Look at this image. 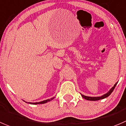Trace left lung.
<instances>
[{
  "mask_svg": "<svg viewBox=\"0 0 126 126\" xmlns=\"http://www.w3.org/2000/svg\"><path fill=\"white\" fill-rule=\"evenodd\" d=\"M117 83H116V84L114 85V87H112V88H111V89L109 91V92H108L106 94H104V95L101 96H100V97H90V96H87L83 95V94H82V96L83 97V98H85V100H90V101H97V100H101V99H104V98H106V97L109 96H110V94H111V93L113 92L114 89L115 88V87L116 86Z\"/></svg>",
  "mask_w": 126,
  "mask_h": 126,
  "instance_id": "1",
  "label": "left lung"
}]
</instances>
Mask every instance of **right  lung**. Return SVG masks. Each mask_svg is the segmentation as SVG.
Segmentation results:
<instances>
[{
    "instance_id": "1",
    "label": "right lung",
    "mask_w": 126,
    "mask_h": 126,
    "mask_svg": "<svg viewBox=\"0 0 126 126\" xmlns=\"http://www.w3.org/2000/svg\"><path fill=\"white\" fill-rule=\"evenodd\" d=\"M54 98H55V97H53V98H51V99H49V100H44V101H41V102H38V103H28L32 104V105H37V104H44V103H46L49 102V101H51V100H53V99Z\"/></svg>"
}]
</instances>
